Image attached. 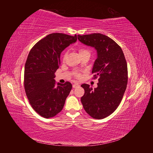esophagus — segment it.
I'll return each mask as SVG.
<instances>
[{"mask_svg": "<svg viewBox=\"0 0 153 153\" xmlns=\"http://www.w3.org/2000/svg\"><path fill=\"white\" fill-rule=\"evenodd\" d=\"M79 86V84H74L73 85V88H76V87H78Z\"/></svg>", "mask_w": 153, "mask_h": 153, "instance_id": "esophagus-1", "label": "esophagus"}]
</instances>
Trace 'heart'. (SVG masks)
Returning <instances> with one entry per match:
<instances>
[{
    "instance_id": "1",
    "label": "heart",
    "mask_w": 153,
    "mask_h": 153,
    "mask_svg": "<svg viewBox=\"0 0 153 153\" xmlns=\"http://www.w3.org/2000/svg\"><path fill=\"white\" fill-rule=\"evenodd\" d=\"M78 52H79V55H82L83 54H85V53H89L90 54V51L87 49V48H80L79 49H78ZM66 53H65L63 55V60H65V58H66ZM75 75L76 78H81V74L80 73H78V72H76Z\"/></svg>"
}]
</instances>
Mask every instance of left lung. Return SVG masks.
<instances>
[{
	"label": "left lung",
	"mask_w": 153,
	"mask_h": 153,
	"mask_svg": "<svg viewBox=\"0 0 153 153\" xmlns=\"http://www.w3.org/2000/svg\"><path fill=\"white\" fill-rule=\"evenodd\" d=\"M80 42L94 47L98 53L92 68L93 78L98 77V87L92 89L84 84L81 102L85 112L96 119L109 116L121 103L128 84V66L120 46L100 33L78 35Z\"/></svg>",
	"instance_id": "obj_1"
}]
</instances>
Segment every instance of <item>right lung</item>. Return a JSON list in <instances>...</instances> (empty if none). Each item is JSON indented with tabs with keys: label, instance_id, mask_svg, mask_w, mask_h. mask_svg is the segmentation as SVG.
Wrapping results in <instances>:
<instances>
[{
	"label": "right lung",
	"instance_id": "add662e5",
	"mask_svg": "<svg viewBox=\"0 0 153 153\" xmlns=\"http://www.w3.org/2000/svg\"><path fill=\"white\" fill-rule=\"evenodd\" d=\"M76 40V34H50L36 43L27 57L24 70L26 96L32 108L45 118L61 112L72 89L70 82L60 84L54 78L61 52Z\"/></svg>",
	"mask_w": 153,
	"mask_h": 153
}]
</instances>
